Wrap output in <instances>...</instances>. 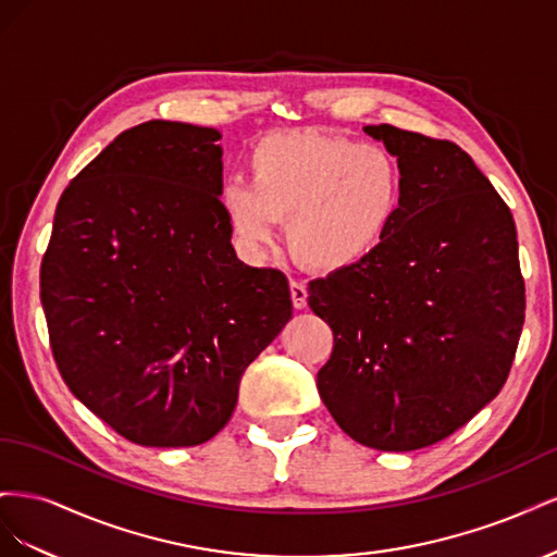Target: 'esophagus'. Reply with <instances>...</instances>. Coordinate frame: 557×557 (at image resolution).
<instances>
[{"instance_id": "34e87169", "label": "esophagus", "mask_w": 557, "mask_h": 557, "mask_svg": "<svg viewBox=\"0 0 557 557\" xmlns=\"http://www.w3.org/2000/svg\"><path fill=\"white\" fill-rule=\"evenodd\" d=\"M307 285L299 283V281H290V299H293V307L295 309H305L307 307Z\"/></svg>"}]
</instances>
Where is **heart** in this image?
I'll return each mask as SVG.
<instances>
[{
	"mask_svg": "<svg viewBox=\"0 0 557 557\" xmlns=\"http://www.w3.org/2000/svg\"><path fill=\"white\" fill-rule=\"evenodd\" d=\"M246 170L248 183L221 190V209L248 256L272 248L285 221L301 264L342 272L374 256L397 221L401 170L383 146L318 132L267 134Z\"/></svg>",
	"mask_w": 557,
	"mask_h": 557,
	"instance_id": "heart-1",
	"label": "heart"
}]
</instances>
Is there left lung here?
<instances>
[{
	"instance_id": "left-lung-1",
	"label": "left lung",
	"mask_w": 557,
	"mask_h": 557,
	"mask_svg": "<svg viewBox=\"0 0 557 557\" xmlns=\"http://www.w3.org/2000/svg\"><path fill=\"white\" fill-rule=\"evenodd\" d=\"M401 170L397 221L364 262L309 283L332 327L320 399L350 440L416 450L495 399L525 320L516 223L465 150L367 125Z\"/></svg>"
}]
</instances>
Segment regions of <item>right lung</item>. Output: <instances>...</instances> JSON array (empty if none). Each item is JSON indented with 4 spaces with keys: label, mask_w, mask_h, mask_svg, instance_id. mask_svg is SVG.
<instances>
[{
    "label": "right lung",
    "mask_w": 557,
    "mask_h": 557,
    "mask_svg": "<svg viewBox=\"0 0 557 557\" xmlns=\"http://www.w3.org/2000/svg\"><path fill=\"white\" fill-rule=\"evenodd\" d=\"M221 132L148 121L66 185L41 260L66 387L127 442H209L246 367L293 318L288 278L234 256Z\"/></svg>",
    "instance_id": "add662e5"
}]
</instances>
